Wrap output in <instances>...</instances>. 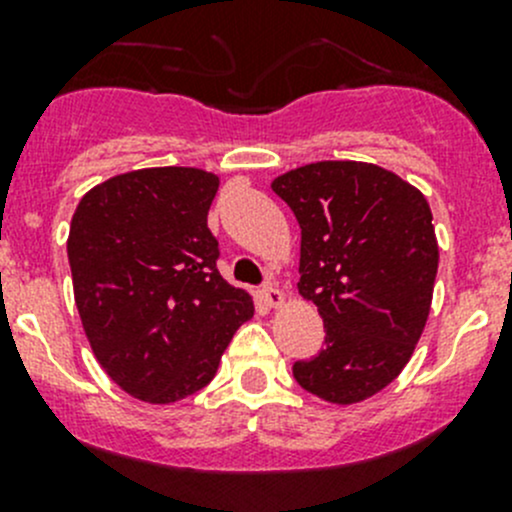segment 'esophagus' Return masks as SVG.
<instances>
[{
    "label": "esophagus",
    "mask_w": 512,
    "mask_h": 512,
    "mask_svg": "<svg viewBox=\"0 0 512 512\" xmlns=\"http://www.w3.org/2000/svg\"><path fill=\"white\" fill-rule=\"evenodd\" d=\"M262 299H265L270 307H282V302H285V294L272 285V282H267V285L262 287Z\"/></svg>",
    "instance_id": "34e87169"
}]
</instances>
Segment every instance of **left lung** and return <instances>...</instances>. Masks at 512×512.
I'll list each match as a JSON object with an SVG mask.
<instances>
[{
  "label": "left lung",
  "mask_w": 512,
  "mask_h": 512,
  "mask_svg": "<svg viewBox=\"0 0 512 512\" xmlns=\"http://www.w3.org/2000/svg\"><path fill=\"white\" fill-rule=\"evenodd\" d=\"M302 230L299 294L324 319V349L292 374L329 404H359L401 374L431 312L438 272L421 190L359 160H322L272 180Z\"/></svg>",
  "instance_id": "8db88e82"
}]
</instances>
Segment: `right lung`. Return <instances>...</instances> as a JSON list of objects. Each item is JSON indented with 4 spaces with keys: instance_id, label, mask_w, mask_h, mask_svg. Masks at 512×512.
<instances>
[{
    "instance_id": "right-lung-1",
    "label": "right lung",
    "mask_w": 512,
    "mask_h": 512,
    "mask_svg": "<svg viewBox=\"0 0 512 512\" xmlns=\"http://www.w3.org/2000/svg\"><path fill=\"white\" fill-rule=\"evenodd\" d=\"M218 185L200 168L131 170L91 188L71 218L66 250L86 337L103 371L148 404L208 386L255 314L215 265L208 210Z\"/></svg>"
}]
</instances>
